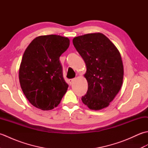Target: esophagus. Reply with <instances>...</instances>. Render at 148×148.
<instances>
[{"label": "esophagus", "instance_id": "esophagus-1", "mask_svg": "<svg viewBox=\"0 0 148 148\" xmlns=\"http://www.w3.org/2000/svg\"><path fill=\"white\" fill-rule=\"evenodd\" d=\"M74 81H75V78H73V79H69V83H70V84H71L72 83L74 82Z\"/></svg>", "mask_w": 148, "mask_h": 148}]
</instances>
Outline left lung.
<instances>
[{
  "label": "left lung",
  "mask_w": 148,
  "mask_h": 148,
  "mask_svg": "<svg viewBox=\"0 0 148 148\" xmlns=\"http://www.w3.org/2000/svg\"><path fill=\"white\" fill-rule=\"evenodd\" d=\"M73 45L86 65L88 90L81 100L90 109L105 108L120 90L123 65L118 49L101 33L74 37Z\"/></svg>",
  "instance_id": "8db88e82"
}]
</instances>
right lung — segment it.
<instances>
[{"instance_id":"obj_1","label":"right lung","mask_w":148,"mask_h":148,"mask_svg":"<svg viewBox=\"0 0 148 148\" xmlns=\"http://www.w3.org/2000/svg\"><path fill=\"white\" fill-rule=\"evenodd\" d=\"M70 40L57 35L36 37L27 47L19 70L22 91L31 104L42 110L57 106L68 88L59 58Z\"/></svg>"}]
</instances>
